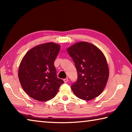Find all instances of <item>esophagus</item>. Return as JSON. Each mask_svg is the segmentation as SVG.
I'll list each match as a JSON object with an SVG mask.
<instances>
[{"instance_id": "obj_1", "label": "esophagus", "mask_w": 132, "mask_h": 132, "mask_svg": "<svg viewBox=\"0 0 132 132\" xmlns=\"http://www.w3.org/2000/svg\"><path fill=\"white\" fill-rule=\"evenodd\" d=\"M63 81H64V82H65V83H66V82L68 81V78H66V79H64Z\"/></svg>"}]
</instances>
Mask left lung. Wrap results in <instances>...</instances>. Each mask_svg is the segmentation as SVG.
<instances>
[{"label": "left lung", "instance_id": "left-lung-1", "mask_svg": "<svg viewBox=\"0 0 132 132\" xmlns=\"http://www.w3.org/2000/svg\"><path fill=\"white\" fill-rule=\"evenodd\" d=\"M77 71V80L71 86L76 97L90 100L105 87L109 77L108 64L101 50L87 42H79L68 48Z\"/></svg>", "mask_w": 132, "mask_h": 132}]
</instances>
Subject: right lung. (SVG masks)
<instances>
[{
    "label": "right lung",
    "instance_id": "right-lung-1",
    "mask_svg": "<svg viewBox=\"0 0 132 132\" xmlns=\"http://www.w3.org/2000/svg\"><path fill=\"white\" fill-rule=\"evenodd\" d=\"M60 45L53 42L39 45L27 52L19 69V79L24 91L40 101L52 99L64 81L56 76L54 62Z\"/></svg>",
    "mask_w": 132,
    "mask_h": 132
}]
</instances>
